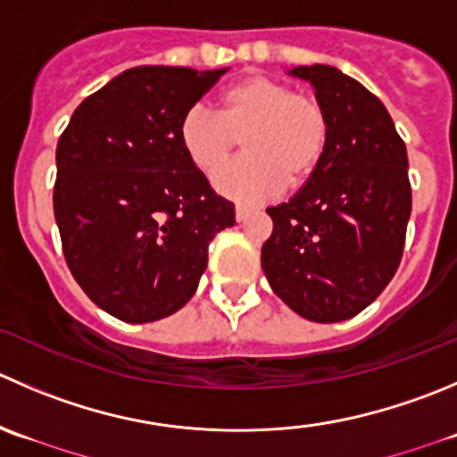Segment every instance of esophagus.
Segmentation results:
<instances>
[{"mask_svg":"<svg viewBox=\"0 0 457 457\" xmlns=\"http://www.w3.org/2000/svg\"><path fill=\"white\" fill-rule=\"evenodd\" d=\"M247 216H250V207L238 205V207H237V220H238V223H241V220H245Z\"/></svg>","mask_w":457,"mask_h":457,"instance_id":"esophagus-1","label":"esophagus"}]
</instances>
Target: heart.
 I'll list each match as a JSON object with an SVG mask.
<instances>
[{"instance_id": "b5f03b06", "label": "heart", "mask_w": 457, "mask_h": 457, "mask_svg": "<svg viewBox=\"0 0 457 457\" xmlns=\"http://www.w3.org/2000/svg\"><path fill=\"white\" fill-rule=\"evenodd\" d=\"M330 125L314 97L268 75H250L220 93L219 116L201 104L185 111L179 140L196 170L212 174L238 139L245 157L216 171L212 185L229 201L256 205L317 171Z\"/></svg>"}]
</instances>
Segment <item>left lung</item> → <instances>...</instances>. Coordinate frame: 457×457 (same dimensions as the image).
<instances>
[{
	"mask_svg": "<svg viewBox=\"0 0 457 457\" xmlns=\"http://www.w3.org/2000/svg\"><path fill=\"white\" fill-rule=\"evenodd\" d=\"M330 125L326 154L287 203L268 207L274 228L261 265L274 295L319 323L373 303L400 265L411 216L409 158L386 106L328 64L295 66Z\"/></svg>",
	"mask_w": 457,
	"mask_h": 457,
	"instance_id": "left-lung-1",
	"label": "left lung"
}]
</instances>
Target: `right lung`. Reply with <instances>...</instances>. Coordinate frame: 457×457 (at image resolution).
I'll return each instance as SVG.
<instances>
[{"instance_id":"add662e5","label":"right lung","mask_w":457,"mask_h":457,"mask_svg":"<svg viewBox=\"0 0 457 457\" xmlns=\"http://www.w3.org/2000/svg\"><path fill=\"white\" fill-rule=\"evenodd\" d=\"M228 69L136 66L88 96L55 152L66 265L88 299L127 323L170 317L196 292L234 205L189 162L179 125Z\"/></svg>"}]
</instances>
